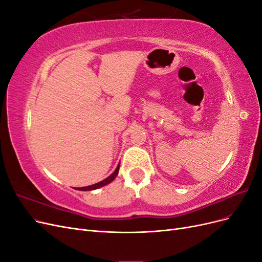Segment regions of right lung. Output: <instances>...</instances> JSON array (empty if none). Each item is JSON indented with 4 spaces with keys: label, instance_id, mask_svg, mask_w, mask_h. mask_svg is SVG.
Returning a JSON list of instances; mask_svg holds the SVG:
<instances>
[{
    "label": "right lung",
    "instance_id": "add662e5",
    "mask_svg": "<svg viewBox=\"0 0 262 262\" xmlns=\"http://www.w3.org/2000/svg\"><path fill=\"white\" fill-rule=\"evenodd\" d=\"M119 167H120V163L118 164L117 168L115 169V171L112 173V175L108 176L106 179H104V180H101V181L97 182V184L91 185V186H87V187H81V188H76V190H81V191H91V190L98 189V188H100V187H104V186H106V185L110 184V182H112V181L117 177L118 172H119Z\"/></svg>",
    "mask_w": 262,
    "mask_h": 262
}]
</instances>
